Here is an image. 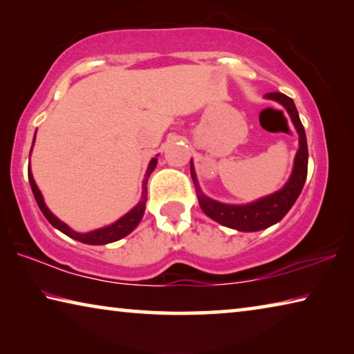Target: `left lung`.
<instances>
[{"instance_id": "1", "label": "left lung", "mask_w": 354, "mask_h": 354, "mask_svg": "<svg viewBox=\"0 0 354 354\" xmlns=\"http://www.w3.org/2000/svg\"><path fill=\"white\" fill-rule=\"evenodd\" d=\"M267 100H273L284 107L289 113L293 127L298 133V151L293 159V169L287 183L279 190L273 194L262 196L259 200H254L247 205H226L217 200L209 198L207 195L203 194L200 187L198 178H196L194 162L190 160V175L194 179L196 196H198L200 207L203 209L207 217L217 221V223L231 227V230L243 231V232H254L266 230V227L278 223L284 218V215L290 211V207L295 205L297 198L301 194L304 181L308 176V142L306 133L299 120L298 111L293 100L284 93L272 92L266 95Z\"/></svg>"}]
</instances>
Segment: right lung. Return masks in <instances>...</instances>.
I'll use <instances>...</instances> for the list:
<instances>
[{
  "label": "right lung",
  "mask_w": 354,
  "mask_h": 354,
  "mask_svg": "<svg viewBox=\"0 0 354 354\" xmlns=\"http://www.w3.org/2000/svg\"><path fill=\"white\" fill-rule=\"evenodd\" d=\"M34 142H35V134H34ZM34 142H32V147H34ZM32 147H31V151H32ZM156 165H158V158H153L151 160H149L148 169L145 171V178H143V181H142L140 201L137 203V205L133 209H131L129 212L124 214L123 217H120L117 221H113L112 225H107L104 227H100V230H93V231H88V232H76L75 230H71L68 225H65L62 220H59L56 215L53 214L50 209H48V206L45 205L44 195H41V192L39 190L37 184H35V181H34L31 169L28 170V178H29V184H31L34 198H35V201H37L41 214L45 215L46 220L50 221V223L55 226L56 230L64 232L65 236L75 239V241H77V242H82V243H87V245H106V243L120 241V239L128 236L129 232H133L137 227V225L140 223L143 214H145L148 178L153 173V170L156 169Z\"/></svg>",
  "instance_id": "obj_1"
}]
</instances>
